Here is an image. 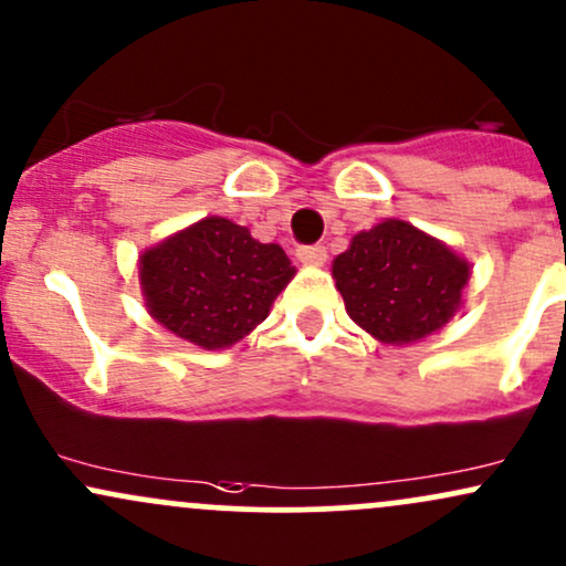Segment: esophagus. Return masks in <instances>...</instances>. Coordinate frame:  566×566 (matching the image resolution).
<instances>
[{"mask_svg": "<svg viewBox=\"0 0 566 566\" xmlns=\"http://www.w3.org/2000/svg\"><path fill=\"white\" fill-rule=\"evenodd\" d=\"M297 260H301L303 265H308V269H319V265H325L327 250H325V247H319V244L301 247V250H297Z\"/></svg>", "mask_w": 566, "mask_h": 566, "instance_id": "esophagus-1", "label": "esophagus"}]
</instances>
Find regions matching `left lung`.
Instances as JSON below:
<instances>
[{
    "mask_svg": "<svg viewBox=\"0 0 566 566\" xmlns=\"http://www.w3.org/2000/svg\"><path fill=\"white\" fill-rule=\"evenodd\" d=\"M346 314L389 346H406L443 331L462 308L470 263L446 241L406 220H381L352 235L333 260Z\"/></svg>",
    "mask_w": 566,
    "mask_h": 566,
    "instance_id": "left-lung-1",
    "label": "left lung"
}]
</instances>
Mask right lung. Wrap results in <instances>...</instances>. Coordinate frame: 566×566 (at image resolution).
I'll use <instances>...</instances> for the list:
<instances>
[{
    "instance_id": "add662e5",
    "label": "right lung",
    "mask_w": 566,
    "mask_h": 566,
    "mask_svg": "<svg viewBox=\"0 0 566 566\" xmlns=\"http://www.w3.org/2000/svg\"><path fill=\"white\" fill-rule=\"evenodd\" d=\"M295 265L279 244L250 228L203 217L139 254L147 314L198 349H228L250 335L293 282Z\"/></svg>"
}]
</instances>
